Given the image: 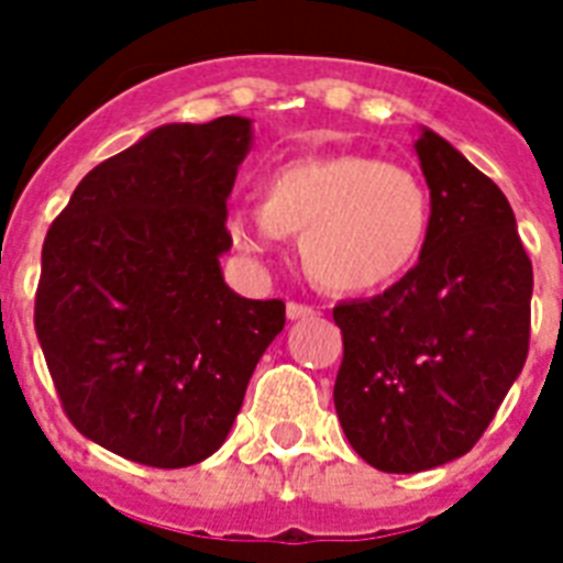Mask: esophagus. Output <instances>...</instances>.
Segmentation results:
<instances>
[{
	"instance_id": "obj_1",
	"label": "esophagus",
	"mask_w": 563,
	"mask_h": 563,
	"mask_svg": "<svg viewBox=\"0 0 563 563\" xmlns=\"http://www.w3.org/2000/svg\"><path fill=\"white\" fill-rule=\"evenodd\" d=\"M286 316H289L291 321H300V318L316 316V309L307 307V303H298V300H289V303H286Z\"/></svg>"
}]
</instances>
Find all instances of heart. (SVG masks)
<instances>
[{
  "label": "heart",
  "instance_id": "b5f03b06",
  "mask_svg": "<svg viewBox=\"0 0 563 563\" xmlns=\"http://www.w3.org/2000/svg\"><path fill=\"white\" fill-rule=\"evenodd\" d=\"M230 242L247 256L300 233L307 272L333 291H371L409 272L427 245L429 192L415 172L368 154L298 157L268 172L263 203L228 212Z\"/></svg>",
  "mask_w": 563,
  "mask_h": 563
}]
</instances>
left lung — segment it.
<instances>
[{"label": "left lung", "mask_w": 563, "mask_h": 563, "mask_svg": "<svg viewBox=\"0 0 563 563\" xmlns=\"http://www.w3.org/2000/svg\"><path fill=\"white\" fill-rule=\"evenodd\" d=\"M415 152L429 187L418 265L333 309L344 342L335 411L353 450L385 473L467 453L529 353L532 260L511 203L435 131L420 128Z\"/></svg>", "instance_id": "8db88e82"}]
</instances>
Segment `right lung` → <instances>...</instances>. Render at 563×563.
<instances>
[{
    "label": "right lung",
    "mask_w": 563,
    "mask_h": 563,
    "mask_svg": "<svg viewBox=\"0 0 563 563\" xmlns=\"http://www.w3.org/2000/svg\"><path fill=\"white\" fill-rule=\"evenodd\" d=\"M251 140L245 117L154 128L87 172L48 228L40 347L66 418L122 459L172 471L216 453L286 324L283 300L221 277Z\"/></svg>",
    "instance_id": "right-lung-1"
}]
</instances>
